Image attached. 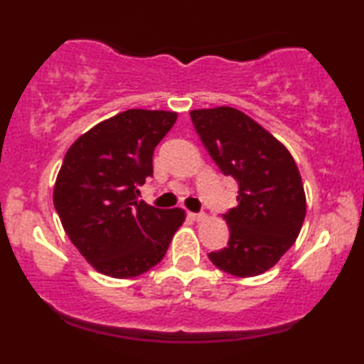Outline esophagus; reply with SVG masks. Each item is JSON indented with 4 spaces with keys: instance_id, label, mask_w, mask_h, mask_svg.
I'll list each match as a JSON object with an SVG mask.
<instances>
[{
    "instance_id": "esophagus-1",
    "label": "esophagus",
    "mask_w": 364,
    "mask_h": 364,
    "mask_svg": "<svg viewBox=\"0 0 364 364\" xmlns=\"http://www.w3.org/2000/svg\"><path fill=\"white\" fill-rule=\"evenodd\" d=\"M188 217H191L192 218V220H197V222H200V220H203V218H205L207 215H205V213H203V212H191V213H188Z\"/></svg>"
}]
</instances>
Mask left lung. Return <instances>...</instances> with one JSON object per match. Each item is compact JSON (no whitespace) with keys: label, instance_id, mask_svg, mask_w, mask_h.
<instances>
[{"label":"left lung","instance_id":"left-lung-1","mask_svg":"<svg viewBox=\"0 0 364 364\" xmlns=\"http://www.w3.org/2000/svg\"><path fill=\"white\" fill-rule=\"evenodd\" d=\"M191 119L208 156L238 183V205L223 213L230 238L208 258L230 275H260L295 243L305 220L296 164L283 144L237 109H198Z\"/></svg>","mask_w":364,"mask_h":364}]
</instances>
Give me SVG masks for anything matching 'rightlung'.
Masks as SVG:
<instances>
[{"label":"right lung","instance_id":"obj_1","mask_svg":"<svg viewBox=\"0 0 364 364\" xmlns=\"http://www.w3.org/2000/svg\"><path fill=\"white\" fill-rule=\"evenodd\" d=\"M176 121V112L129 109L82 134L64 156L54 208L74 247L104 275L151 270L182 225L181 208L137 198L154 173V149Z\"/></svg>","mask_w":364,"mask_h":364}]
</instances>
